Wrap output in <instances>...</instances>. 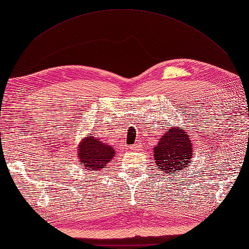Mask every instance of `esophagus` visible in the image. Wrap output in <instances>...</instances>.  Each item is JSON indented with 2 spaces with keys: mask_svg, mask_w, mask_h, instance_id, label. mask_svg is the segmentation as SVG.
Segmentation results:
<instances>
[{
  "mask_svg": "<svg viewBox=\"0 0 249 249\" xmlns=\"http://www.w3.org/2000/svg\"><path fill=\"white\" fill-rule=\"evenodd\" d=\"M142 142H137L136 143L134 144V148H136V149H139V148H142Z\"/></svg>",
  "mask_w": 249,
  "mask_h": 249,
  "instance_id": "1",
  "label": "esophagus"
}]
</instances>
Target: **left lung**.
Wrapping results in <instances>:
<instances>
[{
    "label": "left lung",
    "mask_w": 249,
    "mask_h": 249,
    "mask_svg": "<svg viewBox=\"0 0 249 249\" xmlns=\"http://www.w3.org/2000/svg\"><path fill=\"white\" fill-rule=\"evenodd\" d=\"M193 143L185 128L173 126L162 135L153 148V158L157 168L164 174H174L176 171L188 169L193 159Z\"/></svg>",
    "instance_id": "8db88e82"
}]
</instances>
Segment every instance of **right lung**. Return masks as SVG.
<instances>
[{"instance_id":"right-lung-1","label":"right lung","mask_w":249,"mask_h":249,"mask_svg":"<svg viewBox=\"0 0 249 249\" xmlns=\"http://www.w3.org/2000/svg\"><path fill=\"white\" fill-rule=\"evenodd\" d=\"M114 156V148L90 135H86V137L80 140L77 148L79 165L91 171L103 170Z\"/></svg>"}]
</instances>
